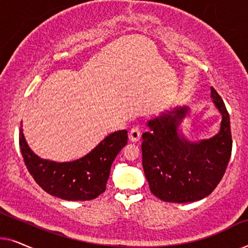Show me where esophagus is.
<instances>
[{"instance_id": "1", "label": "esophagus", "mask_w": 248, "mask_h": 248, "mask_svg": "<svg viewBox=\"0 0 248 248\" xmlns=\"http://www.w3.org/2000/svg\"><path fill=\"white\" fill-rule=\"evenodd\" d=\"M128 138L132 142H137L141 139V128L139 126H133L131 128L130 134H128Z\"/></svg>"}]
</instances>
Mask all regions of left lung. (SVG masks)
<instances>
[{"mask_svg": "<svg viewBox=\"0 0 248 248\" xmlns=\"http://www.w3.org/2000/svg\"><path fill=\"white\" fill-rule=\"evenodd\" d=\"M213 104L221 114L220 131L199 142L178 133L189 108L177 106L148 122L142 134V166L154 195L165 202H195L210 195L225 175L232 155L230 118L225 103L211 87Z\"/></svg>", "mask_w": 248, "mask_h": 248, "instance_id": "obj_1", "label": "left lung"}]
</instances>
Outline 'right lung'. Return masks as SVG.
Listing matches in <instances>:
<instances>
[{
    "instance_id": "1",
    "label": "right lung",
    "mask_w": 248,
    "mask_h": 248,
    "mask_svg": "<svg viewBox=\"0 0 248 248\" xmlns=\"http://www.w3.org/2000/svg\"><path fill=\"white\" fill-rule=\"evenodd\" d=\"M127 143V131L114 132L84 157L69 162H55L39 158L27 143L22 127L19 144L28 171L48 194L67 201H88L106 189L110 167Z\"/></svg>"
}]
</instances>
